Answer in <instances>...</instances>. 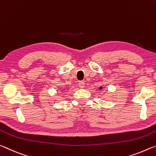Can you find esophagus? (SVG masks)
Instances as JSON below:
<instances>
[{"mask_svg":"<svg viewBox=\"0 0 156 156\" xmlns=\"http://www.w3.org/2000/svg\"><path fill=\"white\" fill-rule=\"evenodd\" d=\"M78 86L80 88H83L84 87V81H79L78 82Z\"/></svg>","mask_w":156,"mask_h":156,"instance_id":"1","label":"esophagus"}]
</instances>
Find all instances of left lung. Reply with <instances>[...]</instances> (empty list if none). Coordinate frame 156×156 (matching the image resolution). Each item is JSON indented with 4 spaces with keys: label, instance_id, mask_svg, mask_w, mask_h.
<instances>
[{
    "label": "left lung",
    "instance_id": "left-lung-1",
    "mask_svg": "<svg viewBox=\"0 0 156 156\" xmlns=\"http://www.w3.org/2000/svg\"><path fill=\"white\" fill-rule=\"evenodd\" d=\"M100 89H102V87H100Z\"/></svg>",
    "mask_w": 156,
    "mask_h": 156
}]
</instances>
